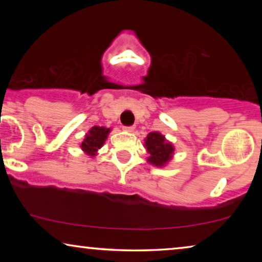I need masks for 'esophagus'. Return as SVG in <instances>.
<instances>
[{
    "label": "esophagus",
    "instance_id": "1",
    "mask_svg": "<svg viewBox=\"0 0 262 262\" xmlns=\"http://www.w3.org/2000/svg\"><path fill=\"white\" fill-rule=\"evenodd\" d=\"M124 130L127 131V132H134L135 126H134V125H131V126H124Z\"/></svg>",
    "mask_w": 262,
    "mask_h": 262
}]
</instances>
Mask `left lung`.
<instances>
[{
    "label": "left lung",
    "instance_id": "8db88e82",
    "mask_svg": "<svg viewBox=\"0 0 262 262\" xmlns=\"http://www.w3.org/2000/svg\"><path fill=\"white\" fill-rule=\"evenodd\" d=\"M145 146L150 154L148 161L157 167L166 164L171 159L174 151L173 145L167 142L164 136L159 132H150L145 139Z\"/></svg>",
    "mask_w": 262,
    "mask_h": 262
}]
</instances>
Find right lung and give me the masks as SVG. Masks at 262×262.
<instances>
[{"mask_svg": "<svg viewBox=\"0 0 262 262\" xmlns=\"http://www.w3.org/2000/svg\"><path fill=\"white\" fill-rule=\"evenodd\" d=\"M110 128L103 126H93L89 131V134L84 137V141L82 142L81 148L88 155L94 156L96 150L100 149L105 143V139L110 134Z\"/></svg>", "mask_w": 262, "mask_h": 262, "instance_id": "1", "label": "right lung"}]
</instances>
